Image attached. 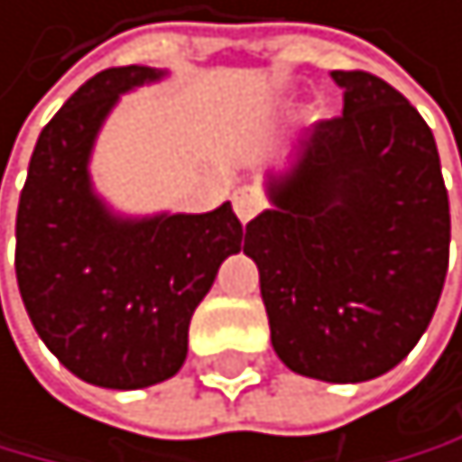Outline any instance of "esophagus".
Returning <instances> with one entry per match:
<instances>
[{
  "label": "esophagus",
  "mask_w": 462,
  "mask_h": 462,
  "mask_svg": "<svg viewBox=\"0 0 462 462\" xmlns=\"http://www.w3.org/2000/svg\"><path fill=\"white\" fill-rule=\"evenodd\" d=\"M233 206H236V215L241 217V221H250V217H256L262 212V206H265V200H262V194L256 189H241L236 191L233 197Z\"/></svg>",
  "instance_id": "esophagus-1"
}]
</instances>
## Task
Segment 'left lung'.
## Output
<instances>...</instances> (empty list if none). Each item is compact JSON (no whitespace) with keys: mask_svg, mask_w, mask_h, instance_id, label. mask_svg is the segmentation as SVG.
Instances as JSON below:
<instances>
[{"mask_svg":"<svg viewBox=\"0 0 462 462\" xmlns=\"http://www.w3.org/2000/svg\"><path fill=\"white\" fill-rule=\"evenodd\" d=\"M339 117L319 120L273 208L247 224L271 345L327 383L386 374L421 339L448 271L451 215L433 132L393 85L333 69Z\"/></svg>","mask_w":462,"mask_h":462,"instance_id":"1","label":"left lung"}]
</instances>
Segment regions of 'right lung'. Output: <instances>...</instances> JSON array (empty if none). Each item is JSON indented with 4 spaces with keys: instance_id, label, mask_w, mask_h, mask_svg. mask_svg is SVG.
Returning <instances> with one entry per match:
<instances>
[{
    "instance_id": "right-lung-1",
    "label": "right lung",
    "mask_w": 462,
    "mask_h": 462,
    "mask_svg": "<svg viewBox=\"0 0 462 462\" xmlns=\"http://www.w3.org/2000/svg\"><path fill=\"white\" fill-rule=\"evenodd\" d=\"M162 76L129 64L88 79L43 126L17 206L25 312L58 363L106 389H143L180 372L197 303L245 241L229 203L123 221L90 189V147L111 106Z\"/></svg>"
}]
</instances>
